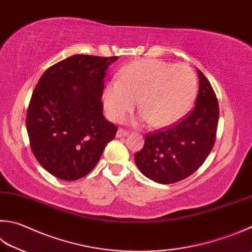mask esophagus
Masks as SVG:
<instances>
[{"label":"esophagus","instance_id":"34e87169","mask_svg":"<svg viewBox=\"0 0 252 252\" xmlns=\"http://www.w3.org/2000/svg\"><path fill=\"white\" fill-rule=\"evenodd\" d=\"M128 134H129V131L124 129V128H120V129L117 130L116 136H117V137H124V136H127Z\"/></svg>","mask_w":252,"mask_h":252}]
</instances>
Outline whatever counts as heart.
Segmentation results:
<instances>
[{
  "label": "heart",
  "mask_w": 252,
  "mask_h": 252,
  "mask_svg": "<svg viewBox=\"0 0 252 252\" xmlns=\"http://www.w3.org/2000/svg\"><path fill=\"white\" fill-rule=\"evenodd\" d=\"M196 90L195 73L188 65L140 59L122 68L117 81L105 83L102 98L114 122L124 121L137 101L141 110L139 121L162 128L175 124L189 112Z\"/></svg>",
  "instance_id": "obj_1"
}]
</instances>
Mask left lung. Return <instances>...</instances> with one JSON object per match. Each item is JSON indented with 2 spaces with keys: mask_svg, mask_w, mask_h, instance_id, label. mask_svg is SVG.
Instances as JSON below:
<instances>
[{
  "mask_svg": "<svg viewBox=\"0 0 252 252\" xmlns=\"http://www.w3.org/2000/svg\"><path fill=\"white\" fill-rule=\"evenodd\" d=\"M195 106L178 124L148 132L135 155L141 173L160 184L181 181L195 172L215 144L220 107L210 81L200 70Z\"/></svg>",
  "mask_w": 252,
  "mask_h": 252,
  "instance_id": "obj_1",
  "label": "left lung"
}]
</instances>
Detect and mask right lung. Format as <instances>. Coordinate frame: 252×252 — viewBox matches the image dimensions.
I'll return each mask as SVG.
<instances>
[{
  "label": "right lung",
  "instance_id": "right-lung-1",
  "mask_svg": "<svg viewBox=\"0 0 252 252\" xmlns=\"http://www.w3.org/2000/svg\"><path fill=\"white\" fill-rule=\"evenodd\" d=\"M118 57L74 55L45 71L32 94L26 128L32 154L56 178L91 172L117 127L103 115L104 78Z\"/></svg>",
  "mask_w": 252,
  "mask_h": 252
}]
</instances>
